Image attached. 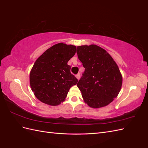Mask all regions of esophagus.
<instances>
[{
	"mask_svg": "<svg viewBox=\"0 0 148 148\" xmlns=\"http://www.w3.org/2000/svg\"><path fill=\"white\" fill-rule=\"evenodd\" d=\"M76 77H77V78L78 79H79V78H80V74H79V73H78V74L76 75Z\"/></svg>",
	"mask_w": 148,
	"mask_h": 148,
	"instance_id": "34e87169",
	"label": "esophagus"
}]
</instances>
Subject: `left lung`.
Here are the masks:
<instances>
[{
  "label": "left lung",
  "instance_id": "8db88e82",
  "mask_svg": "<svg viewBox=\"0 0 148 148\" xmlns=\"http://www.w3.org/2000/svg\"><path fill=\"white\" fill-rule=\"evenodd\" d=\"M84 72L77 83L85 102L92 108L108 105L117 96L122 84L119 67L109 53L96 45L77 47Z\"/></svg>",
  "mask_w": 148,
  "mask_h": 148
}]
</instances>
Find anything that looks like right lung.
Listing matches in <instances>:
<instances>
[{"instance_id": "add662e5", "label": "right lung", "mask_w": 148, "mask_h": 148, "mask_svg": "<svg viewBox=\"0 0 148 148\" xmlns=\"http://www.w3.org/2000/svg\"><path fill=\"white\" fill-rule=\"evenodd\" d=\"M76 46L59 43L44 52L35 62L29 75L35 96L43 103L57 106L63 102L70 88L78 82L67 64Z\"/></svg>"}]
</instances>
